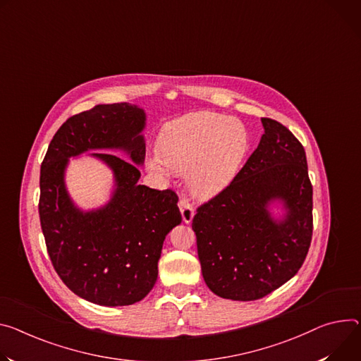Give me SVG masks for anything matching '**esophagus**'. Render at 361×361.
<instances>
[{"mask_svg":"<svg viewBox=\"0 0 361 361\" xmlns=\"http://www.w3.org/2000/svg\"><path fill=\"white\" fill-rule=\"evenodd\" d=\"M178 207H180L181 216H183V221L184 223H190L192 220V217H194V207H192V204L188 200L181 199L178 202Z\"/></svg>","mask_w":361,"mask_h":361,"instance_id":"1","label":"esophagus"}]
</instances>
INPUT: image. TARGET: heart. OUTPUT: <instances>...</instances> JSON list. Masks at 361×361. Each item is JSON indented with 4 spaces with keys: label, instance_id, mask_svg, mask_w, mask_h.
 Returning a JSON list of instances; mask_svg holds the SVG:
<instances>
[{
    "label": "heart",
    "instance_id": "heart-1",
    "mask_svg": "<svg viewBox=\"0 0 361 361\" xmlns=\"http://www.w3.org/2000/svg\"><path fill=\"white\" fill-rule=\"evenodd\" d=\"M242 122L214 112H195L164 128L159 152H148L145 167L152 173L187 174L192 197L209 200L235 178L247 149Z\"/></svg>",
    "mask_w": 361,
    "mask_h": 361
}]
</instances>
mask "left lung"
Returning a JSON list of instances; mask_svg holds the SVG:
<instances>
[{
  "instance_id": "obj_1",
  "label": "left lung",
  "mask_w": 361,
  "mask_h": 361,
  "mask_svg": "<svg viewBox=\"0 0 361 361\" xmlns=\"http://www.w3.org/2000/svg\"><path fill=\"white\" fill-rule=\"evenodd\" d=\"M243 169L192 219L206 285L226 300L255 301L300 271L312 238V185L302 144L271 118ZM286 214L275 219L272 201Z\"/></svg>"
}]
</instances>
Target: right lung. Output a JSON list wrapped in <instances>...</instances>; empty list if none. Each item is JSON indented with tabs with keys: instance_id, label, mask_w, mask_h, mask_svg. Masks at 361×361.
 Wrapping results in <instances>:
<instances>
[{
	"instance_id": "add662e5",
	"label": "right lung",
	"mask_w": 361,
	"mask_h": 361,
	"mask_svg": "<svg viewBox=\"0 0 361 361\" xmlns=\"http://www.w3.org/2000/svg\"><path fill=\"white\" fill-rule=\"evenodd\" d=\"M145 112L126 102L97 105L64 122L40 171L39 213L51 264L78 297L104 307L133 305L155 285L162 243L181 223L173 190L138 183L145 159ZM90 149H121L133 161L92 154L113 170L116 190L101 209L83 212L63 184L71 156Z\"/></svg>"
}]
</instances>
